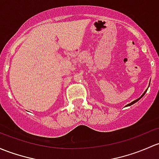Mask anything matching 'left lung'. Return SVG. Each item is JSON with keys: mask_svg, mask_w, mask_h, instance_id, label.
<instances>
[{"mask_svg": "<svg viewBox=\"0 0 159 159\" xmlns=\"http://www.w3.org/2000/svg\"><path fill=\"white\" fill-rule=\"evenodd\" d=\"M146 91H145V92H144V93H143V95H142V96H141V97H140V98H139V99H137V100H136V101H133V102H132V103H129V104H128V106H130V105L133 104V103H136V102H137V101H139V100H140V99H141V98H143V96H144V94H145V93H146Z\"/></svg>", "mask_w": 159, "mask_h": 159, "instance_id": "8db88e82", "label": "left lung"}]
</instances>
